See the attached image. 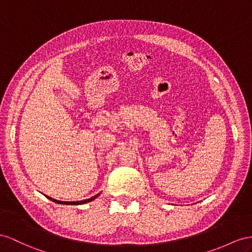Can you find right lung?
I'll return each mask as SVG.
<instances>
[{"label":"right lung","mask_w":252,"mask_h":252,"mask_svg":"<svg viewBox=\"0 0 252 252\" xmlns=\"http://www.w3.org/2000/svg\"><path fill=\"white\" fill-rule=\"evenodd\" d=\"M99 196V193L98 195H95L94 197H92V198H89V199H86V200H82V201H73V202H63V201H57V200H55V199H53V198H50V197H48V196H46L48 199H50V200H52L53 202H56V203H60V204H84V203H87V202H90V201H93V200L94 199V198H96Z\"/></svg>","instance_id":"obj_1"}]
</instances>
